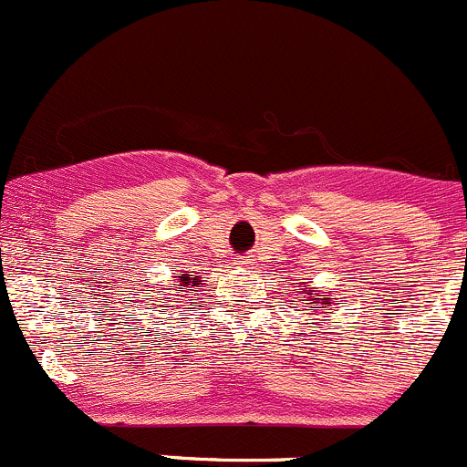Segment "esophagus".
Segmentation results:
<instances>
[{
	"label": "esophagus",
	"instance_id": "obj_1",
	"mask_svg": "<svg viewBox=\"0 0 467 467\" xmlns=\"http://www.w3.org/2000/svg\"><path fill=\"white\" fill-rule=\"evenodd\" d=\"M254 265H256V261H254L252 256H243L238 261V267H244V270H249V267H254Z\"/></svg>",
	"mask_w": 467,
	"mask_h": 467
}]
</instances>
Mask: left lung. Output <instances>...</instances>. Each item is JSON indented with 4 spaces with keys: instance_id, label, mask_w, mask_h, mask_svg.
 <instances>
[{
    "instance_id": "left-lung-1",
    "label": "left lung",
    "mask_w": 467,
    "mask_h": 467,
    "mask_svg": "<svg viewBox=\"0 0 467 467\" xmlns=\"http://www.w3.org/2000/svg\"><path fill=\"white\" fill-rule=\"evenodd\" d=\"M299 290H302V297H306V299H302V302L308 304L306 311H325V313L334 311V308H329L331 302H334V297L317 293L316 288H306V285H302Z\"/></svg>"
}]
</instances>
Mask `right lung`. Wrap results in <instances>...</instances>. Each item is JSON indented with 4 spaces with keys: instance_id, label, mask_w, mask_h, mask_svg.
<instances>
[{
    "instance_id": "1",
    "label": "right lung",
    "mask_w": 467,
    "mask_h": 467,
    "mask_svg": "<svg viewBox=\"0 0 467 467\" xmlns=\"http://www.w3.org/2000/svg\"><path fill=\"white\" fill-rule=\"evenodd\" d=\"M200 281H202V276L182 275V276H179V284H172L168 290H170V293H174V290H177V288H183V290H179V293H191L192 288H200V285H202ZM179 297H182V295H179Z\"/></svg>"
}]
</instances>
